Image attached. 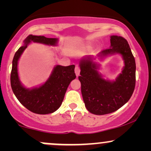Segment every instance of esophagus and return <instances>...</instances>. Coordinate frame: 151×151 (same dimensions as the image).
<instances>
[{"label": "esophagus", "instance_id": "34e87169", "mask_svg": "<svg viewBox=\"0 0 151 151\" xmlns=\"http://www.w3.org/2000/svg\"><path fill=\"white\" fill-rule=\"evenodd\" d=\"M74 71H75V74L76 75L79 76V73H80V68H79V67H75V70H74Z\"/></svg>", "mask_w": 151, "mask_h": 151}]
</instances>
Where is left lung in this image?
Here are the masks:
<instances>
[{
  "label": "left lung",
  "mask_w": 151,
  "mask_h": 151,
  "mask_svg": "<svg viewBox=\"0 0 151 151\" xmlns=\"http://www.w3.org/2000/svg\"><path fill=\"white\" fill-rule=\"evenodd\" d=\"M111 47L102 50L99 56L119 53L124 60L122 73L115 81L105 80L97 70L99 65L91 57L80 61L81 91L86 109L96 115L116 111L132 96L136 86V62L127 40L121 36H111Z\"/></svg>",
  "instance_id": "8db88e82"
}]
</instances>
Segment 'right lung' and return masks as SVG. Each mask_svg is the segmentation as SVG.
<instances>
[{"mask_svg": "<svg viewBox=\"0 0 151 151\" xmlns=\"http://www.w3.org/2000/svg\"><path fill=\"white\" fill-rule=\"evenodd\" d=\"M57 38H48L45 36L30 35L25 40V45L20 47L15 54L13 60L10 84L13 93L26 109L37 114H47L55 112L60 108L69 84L76 78L74 65L64 67L57 65L47 81L39 87L26 89L19 80L18 62L20 55L30 42L55 45Z\"/></svg>", "mask_w": 151, "mask_h": 151, "instance_id": "right-lung-1", "label": "right lung"}]
</instances>
